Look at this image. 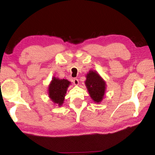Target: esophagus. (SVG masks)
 Wrapping results in <instances>:
<instances>
[{"label":"esophagus","instance_id":"obj_1","mask_svg":"<svg viewBox=\"0 0 155 155\" xmlns=\"http://www.w3.org/2000/svg\"><path fill=\"white\" fill-rule=\"evenodd\" d=\"M72 82L75 85H78V83H79V81H78V79H77V78H74V79L72 80Z\"/></svg>","mask_w":155,"mask_h":155}]
</instances>
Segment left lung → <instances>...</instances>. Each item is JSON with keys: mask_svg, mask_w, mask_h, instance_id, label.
Here are the masks:
<instances>
[{"mask_svg": "<svg viewBox=\"0 0 155 155\" xmlns=\"http://www.w3.org/2000/svg\"><path fill=\"white\" fill-rule=\"evenodd\" d=\"M85 85L91 98L96 103L103 101L106 90V83L98 72L90 70L86 76Z\"/></svg>", "mask_w": 155, "mask_h": 155, "instance_id": "8db88e82", "label": "left lung"}]
</instances>
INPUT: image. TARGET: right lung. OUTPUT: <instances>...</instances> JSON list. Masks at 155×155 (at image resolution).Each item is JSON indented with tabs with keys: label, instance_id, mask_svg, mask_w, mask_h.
<instances>
[{
	"label": "right lung",
	"instance_id": "1",
	"mask_svg": "<svg viewBox=\"0 0 155 155\" xmlns=\"http://www.w3.org/2000/svg\"><path fill=\"white\" fill-rule=\"evenodd\" d=\"M71 83L66 79L53 77L48 86V96L51 101L59 107L64 103L67 89Z\"/></svg>",
	"mask_w": 155,
	"mask_h": 155
}]
</instances>
